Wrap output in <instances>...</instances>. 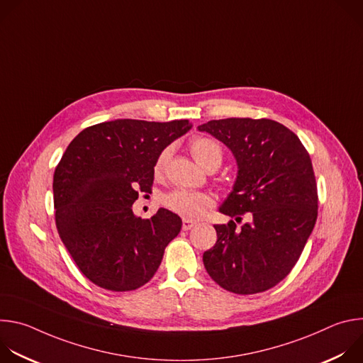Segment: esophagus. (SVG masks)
<instances>
[{
  "instance_id": "34e87169",
  "label": "esophagus",
  "mask_w": 363,
  "mask_h": 363,
  "mask_svg": "<svg viewBox=\"0 0 363 363\" xmlns=\"http://www.w3.org/2000/svg\"><path fill=\"white\" fill-rule=\"evenodd\" d=\"M195 224H196L195 221L185 218V220H182V230H184V231H188V230H191Z\"/></svg>"
}]
</instances>
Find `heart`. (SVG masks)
<instances>
[{
  "label": "heart",
  "mask_w": 363,
  "mask_h": 363,
  "mask_svg": "<svg viewBox=\"0 0 363 363\" xmlns=\"http://www.w3.org/2000/svg\"><path fill=\"white\" fill-rule=\"evenodd\" d=\"M189 150L195 161L206 171H216L223 162L221 146L206 136H195L189 142ZM171 157V147H165L160 152L155 160L153 172L161 177L167 168L168 160ZM164 203L169 210L179 214L186 220H196L202 217L213 206V198L205 192L175 189L164 198Z\"/></svg>",
  "instance_id": "heart-1"
}]
</instances>
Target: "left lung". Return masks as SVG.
<instances>
[{
    "label": "left lung",
    "mask_w": 363,
    "mask_h": 363,
    "mask_svg": "<svg viewBox=\"0 0 363 363\" xmlns=\"http://www.w3.org/2000/svg\"><path fill=\"white\" fill-rule=\"evenodd\" d=\"M234 153L238 175L214 225L217 242L203 252L210 277L227 291L255 294L289 276L318 218V185L310 155L284 125L272 119L228 118L198 126ZM248 212L252 221L236 228Z\"/></svg>",
    "instance_id": "8db88e82"
}]
</instances>
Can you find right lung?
<instances>
[{
	"label": "right lung",
	"mask_w": 363,
	"mask_h": 363,
	"mask_svg": "<svg viewBox=\"0 0 363 363\" xmlns=\"http://www.w3.org/2000/svg\"><path fill=\"white\" fill-rule=\"evenodd\" d=\"M191 126L186 119H118L83 129L67 146L53 177L56 227L93 284L130 291L157 273L182 221L165 208L138 218L132 203L152 192L160 152Z\"/></svg>",
	"instance_id": "obj_1"
}]
</instances>
